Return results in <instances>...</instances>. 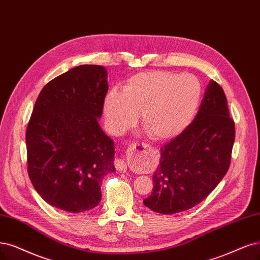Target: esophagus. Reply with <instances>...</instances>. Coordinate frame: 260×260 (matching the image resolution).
<instances>
[{"mask_svg": "<svg viewBox=\"0 0 260 260\" xmlns=\"http://www.w3.org/2000/svg\"><path fill=\"white\" fill-rule=\"evenodd\" d=\"M132 149H136V145H132ZM115 167H117V169L121 172H126L127 170V166H126V162H125L124 159L122 158H119V159H115V162H114Z\"/></svg>", "mask_w": 260, "mask_h": 260, "instance_id": "1", "label": "esophagus"}]
</instances>
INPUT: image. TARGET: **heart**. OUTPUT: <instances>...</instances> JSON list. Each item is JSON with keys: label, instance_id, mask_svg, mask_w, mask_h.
<instances>
[{"label": "heart", "instance_id": "b5f03b06", "mask_svg": "<svg viewBox=\"0 0 260 260\" xmlns=\"http://www.w3.org/2000/svg\"><path fill=\"white\" fill-rule=\"evenodd\" d=\"M201 99L199 81L191 75L165 71L142 72L110 91L104 113L114 135L127 131L141 114V126L155 141L177 137L193 120Z\"/></svg>", "mask_w": 260, "mask_h": 260}]
</instances>
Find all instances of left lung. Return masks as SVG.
Wrapping results in <instances>:
<instances>
[{
  "instance_id": "8db88e82",
  "label": "left lung",
  "mask_w": 260,
  "mask_h": 260,
  "mask_svg": "<svg viewBox=\"0 0 260 260\" xmlns=\"http://www.w3.org/2000/svg\"><path fill=\"white\" fill-rule=\"evenodd\" d=\"M234 142L226 95L211 80L193 122L160 149L154 187L143 205L160 214H175L201 203L226 175Z\"/></svg>"
}]
</instances>
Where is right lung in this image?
Returning a JSON list of instances; mask_svg holds the SVG:
<instances>
[{"label":"right lung","mask_w":260,"mask_h":260,"mask_svg":"<svg viewBox=\"0 0 260 260\" xmlns=\"http://www.w3.org/2000/svg\"><path fill=\"white\" fill-rule=\"evenodd\" d=\"M101 65L74 67L38 95L25 141L27 172L50 206L72 213L101 203V184L114 172V142L99 124L108 91Z\"/></svg>","instance_id":"1"}]
</instances>
